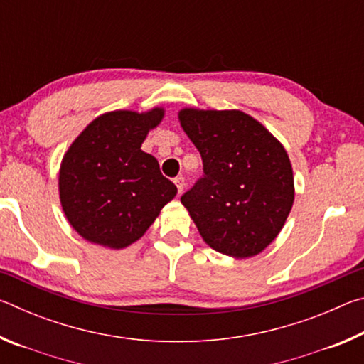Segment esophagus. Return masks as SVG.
<instances>
[{
  "label": "esophagus",
  "instance_id": "1",
  "mask_svg": "<svg viewBox=\"0 0 364 364\" xmlns=\"http://www.w3.org/2000/svg\"><path fill=\"white\" fill-rule=\"evenodd\" d=\"M173 183L176 184V188H178V193H183V189H184V178L183 176H176L175 180H173Z\"/></svg>",
  "mask_w": 364,
  "mask_h": 364
}]
</instances>
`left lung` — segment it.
Returning <instances> with one entry per match:
<instances>
[{
    "instance_id": "1",
    "label": "left lung",
    "mask_w": 364,
    "mask_h": 364,
    "mask_svg": "<svg viewBox=\"0 0 364 364\" xmlns=\"http://www.w3.org/2000/svg\"><path fill=\"white\" fill-rule=\"evenodd\" d=\"M178 119L204 162V176L181 196L202 239L234 258L260 254L294 204L284 146L242 110L186 107Z\"/></svg>"
}]
</instances>
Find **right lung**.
Here are the masks:
<instances>
[{
  "mask_svg": "<svg viewBox=\"0 0 364 364\" xmlns=\"http://www.w3.org/2000/svg\"><path fill=\"white\" fill-rule=\"evenodd\" d=\"M165 110H112L97 117L64 154L59 199L67 220L91 244L125 249L136 242L178 189L157 159L141 151Z\"/></svg>",
  "mask_w": 364,
  "mask_h": 364,
  "instance_id": "add662e5",
  "label": "right lung"
}]
</instances>
